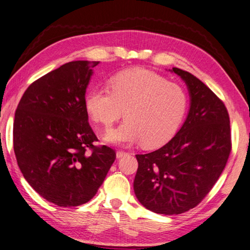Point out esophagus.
Listing matches in <instances>:
<instances>
[{"label":"esophagus","instance_id":"34e87169","mask_svg":"<svg viewBox=\"0 0 250 250\" xmlns=\"http://www.w3.org/2000/svg\"><path fill=\"white\" fill-rule=\"evenodd\" d=\"M127 153H125V151H122V150H119L117 151V158L118 159H120V158H122L123 156H125Z\"/></svg>","mask_w":250,"mask_h":250}]
</instances>
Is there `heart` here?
Returning a JSON list of instances; mask_svg holds the SVG:
<instances>
[{"instance_id":"heart-1","label":"heart","mask_w":250,"mask_h":250,"mask_svg":"<svg viewBox=\"0 0 250 250\" xmlns=\"http://www.w3.org/2000/svg\"><path fill=\"white\" fill-rule=\"evenodd\" d=\"M188 94L179 84L145 69H130L112 76L109 90L90 89L84 97L89 117L105 128L111 127L124 110L126 120L108 130L104 141L129 146L161 145L177 131L188 109Z\"/></svg>"}]
</instances>
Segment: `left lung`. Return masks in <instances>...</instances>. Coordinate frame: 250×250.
I'll return each instance as SVG.
<instances>
[{
    "label": "left lung",
    "instance_id": "left-lung-1",
    "mask_svg": "<svg viewBox=\"0 0 250 250\" xmlns=\"http://www.w3.org/2000/svg\"><path fill=\"white\" fill-rule=\"evenodd\" d=\"M190 95L184 125L155 151L136 155L133 191L140 204L158 214L174 215L196 207L226 167L231 151L229 114L224 103L191 73L178 68Z\"/></svg>",
    "mask_w": 250,
    "mask_h": 250
}]
</instances>
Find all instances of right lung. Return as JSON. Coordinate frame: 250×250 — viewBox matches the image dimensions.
<instances>
[{
    "instance_id": "right-lung-1",
    "label": "right lung",
    "mask_w": 250,
    "mask_h": 250,
    "mask_svg": "<svg viewBox=\"0 0 250 250\" xmlns=\"http://www.w3.org/2000/svg\"><path fill=\"white\" fill-rule=\"evenodd\" d=\"M99 63L77 60L47 73L26 89L15 113L14 150L20 171L40 196L59 207L89 202L115 160L112 148L93 144L97 138L84 107Z\"/></svg>"
}]
</instances>
